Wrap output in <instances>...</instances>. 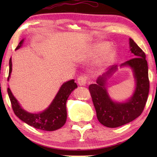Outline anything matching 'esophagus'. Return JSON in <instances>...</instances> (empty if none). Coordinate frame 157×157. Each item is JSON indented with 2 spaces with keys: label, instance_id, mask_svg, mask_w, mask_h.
I'll list each match as a JSON object with an SVG mask.
<instances>
[{
  "label": "esophagus",
  "instance_id": "34e87169",
  "mask_svg": "<svg viewBox=\"0 0 157 157\" xmlns=\"http://www.w3.org/2000/svg\"><path fill=\"white\" fill-rule=\"evenodd\" d=\"M78 84L80 86H85L87 83V78L86 76L81 75L78 78Z\"/></svg>",
  "mask_w": 157,
  "mask_h": 157
}]
</instances>
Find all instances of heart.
Here are the masks:
<instances>
[{
	"mask_svg": "<svg viewBox=\"0 0 157 157\" xmlns=\"http://www.w3.org/2000/svg\"><path fill=\"white\" fill-rule=\"evenodd\" d=\"M109 44L107 42H99L97 44L92 45L87 52V56L92 57L99 55L100 53L103 52L108 47ZM115 55V51L113 48H108L106 51L102 53L97 61L96 64L98 66H104L111 61Z\"/></svg>",
	"mask_w": 157,
	"mask_h": 157,
	"instance_id": "1",
	"label": "heart"
}]
</instances>
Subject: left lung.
Returning a JSON list of instances; mask_svg holds the SVG:
<instances>
[{
  "label": "left lung",
  "instance_id": "8db88e82",
  "mask_svg": "<svg viewBox=\"0 0 157 157\" xmlns=\"http://www.w3.org/2000/svg\"><path fill=\"white\" fill-rule=\"evenodd\" d=\"M129 45L134 58L121 66L129 65L134 71L136 88L132 97L125 102L119 103L113 102L109 96L105 88V76L117 69V66L114 65L105 74L99 77L97 84H90L88 88L98 120L108 128H117L137 118L144 111L148 99L150 82L146 55L132 38H129Z\"/></svg>",
  "mask_w": 157,
  "mask_h": 157
}]
</instances>
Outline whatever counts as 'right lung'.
Listing matches in <instances>:
<instances>
[{
  "label": "right lung",
  "instance_id": "obj_1",
  "mask_svg": "<svg viewBox=\"0 0 157 157\" xmlns=\"http://www.w3.org/2000/svg\"><path fill=\"white\" fill-rule=\"evenodd\" d=\"M23 41L21 40L19 43L16 50L20 48ZM11 71L12 61L11 59H10L8 80ZM77 87L78 85L74 82L73 79L64 83L59 89L57 94L56 95L48 108L44 111L38 114H32L23 110L19 105L16 98L13 96L9 88L7 89V92L11 101L13 111L15 115L18 117L21 121L36 129L44 130V131H55L65 125L67 119V100L71 92Z\"/></svg>",
  "mask_w": 157,
  "mask_h": 157
}]
</instances>
